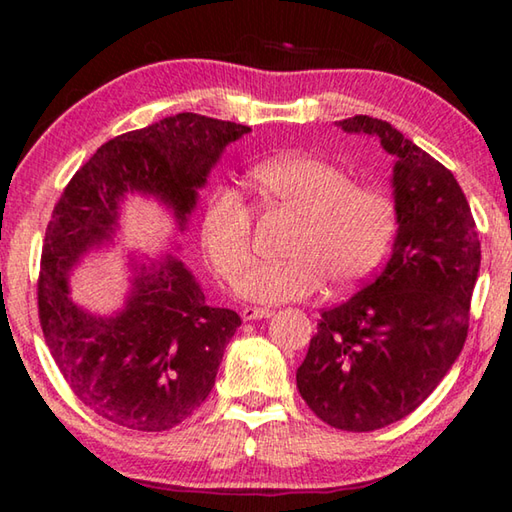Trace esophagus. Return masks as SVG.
Returning <instances> with one entry per match:
<instances>
[{"label":"esophagus","mask_w":512,"mask_h":512,"mask_svg":"<svg viewBox=\"0 0 512 512\" xmlns=\"http://www.w3.org/2000/svg\"><path fill=\"white\" fill-rule=\"evenodd\" d=\"M271 314H273V311L266 309V307H244V309H241V316H244V320H262V318H268Z\"/></svg>","instance_id":"34e87169"}]
</instances>
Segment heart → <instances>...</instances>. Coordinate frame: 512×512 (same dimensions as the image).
Masks as SVG:
<instances>
[{"label": "heart", "instance_id": "heart-1", "mask_svg": "<svg viewBox=\"0 0 512 512\" xmlns=\"http://www.w3.org/2000/svg\"><path fill=\"white\" fill-rule=\"evenodd\" d=\"M266 203L302 216L289 262H262L239 277L241 298L277 305L307 300L325 287L350 289L379 266L395 235L397 212L381 189L359 187L343 169L314 155H284L250 173ZM253 207L244 194L221 187L207 203L203 246L225 277L253 259Z\"/></svg>", "mask_w": 512, "mask_h": 512}]
</instances>
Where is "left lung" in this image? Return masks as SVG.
Wrapping results in <instances>:
<instances>
[{
    "instance_id": "obj_1",
    "label": "left lung",
    "mask_w": 512,
    "mask_h": 512,
    "mask_svg": "<svg viewBox=\"0 0 512 512\" xmlns=\"http://www.w3.org/2000/svg\"><path fill=\"white\" fill-rule=\"evenodd\" d=\"M339 126L393 155L397 235L384 271L323 311L296 381L329 427L375 431L418 409L461 354L481 241L452 171L388 121L357 115Z\"/></svg>"
}]
</instances>
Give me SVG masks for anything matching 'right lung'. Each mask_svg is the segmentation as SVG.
<instances>
[{
  "instance_id": "add662e5",
  "label": "right lung",
  "mask_w": 512,
  "mask_h": 512,
  "mask_svg": "<svg viewBox=\"0 0 512 512\" xmlns=\"http://www.w3.org/2000/svg\"><path fill=\"white\" fill-rule=\"evenodd\" d=\"M250 133L194 112L160 119L97 149L54 207L40 259L38 314L51 357L74 395L101 418L167 431L210 395L237 311L210 307L192 271L171 253L137 264L126 305L97 316L69 298V273L115 241L128 196L155 198L178 230L230 142Z\"/></svg>"
}]
</instances>
